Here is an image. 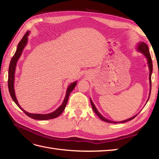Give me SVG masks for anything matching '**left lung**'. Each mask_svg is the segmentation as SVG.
Masks as SVG:
<instances>
[{"mask_svg": "<svg viewBox=\"0 0 159 159\" xmlns=\"http://www.w3.org/2000/svg\"><path fill=\"white\" fill-rule=\"evenodd\" d=\"M138 50H139L141 52H142L143 55L146 56V57L148 59V66H149V69H150V75H149V80H150V93H151V87H152V80H151V75H152V58H151V56H150V51H149V48H148V46L146 44V43L144 42H140L139 43V46H138ZM149 96V98H150ZM149 98H148V99H149ZM90 102H91V104H92V109L94 111V113H95L98 116L100 117V119H101L102 120H103L104 121H106V122H109V123H114V124H116V123H124V122H126L128 121H130L131 120L134 119V117H135L136 116H133V117L129 118V119L126 120H124V121H110L109 120H107L106 118H104L102 115H101L98 111L97 109L96 108L95 105H94L93 102L92 101V100H90Z\"/></svg>", "mask_w": 159, "mask_h": 159, "instance_id": "obj_1", "label": "left lung"}]
</instances>
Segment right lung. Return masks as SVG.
<instances>
[{
	"label": "right lung",
	"mask_w": 159,
	"mask_h": 159,
	"mask_svg": "<svg viewBox=\"0 0 159 159\" xmlns=\"http://www.w3.org/2000/svg\"><path fill=\"white\" fill-rule=\"evenodd\" d=\"M28 35H29V31L25 33V35L23 36L22 39L20 40V42L18 43V48H17V50L14 54V55L13 56L11 61H10L9 67V75H8L9 92L10 95H11V97L12 98V99L13 101H14L15 103L17 104V105H18V107L20 108V109H22L24 111V113H25L26 116H29V117L33 118V119H35V120H47L53 119V118L57 117L59 116H60V115L63 113L64 109H65L67 101H68L70 94L71 92H72V91L74 89V87H75V86L76 85V82H74L73 83L71 84V85H70L68 88H67V89L66 98L63 100V104L56 111H53L52 113H48V114H34V113H27L25 110H23L22 108L19 105L18 101H17L16 97L15 95L14 88H13V82H14V74H15L16 63H17V61H18V59L20 58V57L22 55V50H23L24 48H25V46H26V43H27Z\"/></svg>",
	"instance_id": "obj_1"
}]
</instances>
